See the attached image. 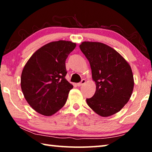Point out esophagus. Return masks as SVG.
I'll return each instance as SVG.
<instances>
[{
	"instance_id": "34e87169",
	"label": "esophagus",
	"mask_w": 152,
	"mask_h": 152,
	"mask_svg": "<svg viewBox=\"0 0 152 152\" xmlns=\"http://www.w3.org/2000/svg\"><path fill=\"white\" fill-rule=\"evenodd\" d=\"M86 82V80H85V79H83L80 82H79V83L77 84V86H82V85H84V84H85Z\"/></svg>"
}]
</instances>
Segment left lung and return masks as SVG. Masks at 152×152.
<instances>
[{"instance_id": "1", "label": "left lung", "mask_w": 152, "mask_h": 152, "mask_svg": "<svg viewBox=\"0 0 152 152\" xmlns=\"http://www.w3.org/2000/svg\"><path fill=\"white\" fill-rule=\"evenodd\" d=\"M80 48L89 61L96 84L95 93L86 99L87 104L100 116H111L120 111L132 96V68L119 52L104 43L84 42Z\"/></svg>"}]
</instances>
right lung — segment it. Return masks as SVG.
Listing matches in <instances>:
<instances>
[{"mask_svg": "<svg viewBox=\"0 0 152 152\" xmlns=\"http://www.w3.org/2000/svg\"><path fill=\"white\" fill-rule=\"evenodd\" d=\"M76 46V43L65 40L48 43L33 53L23 69V94L39 114L51 116L65 104L73 88L65 78L66 60Z\"/></svg>", "mask_w": 152, "mask_h": 152, "instance_id": "right-lung-1", "label": "right lung"}]
</instances>
